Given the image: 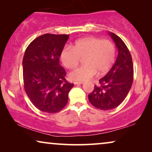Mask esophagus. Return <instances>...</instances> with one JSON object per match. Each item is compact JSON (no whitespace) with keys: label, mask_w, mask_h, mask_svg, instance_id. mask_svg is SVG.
<instances>
[{"label":"esophagus","mask_w":152,"mask_h":152,"mask_svg":"<svg viewBox=\"0 0 152 152\" xmlns=\"http://www.w3.org/2000/svg\"><path fill=\"white\" fill-rule=\"evenodd\" d=\"M74 84H75V85L82 84H84V82H74Z\"/></svg>","instance_id":"esophagus-1"}]
</instances>
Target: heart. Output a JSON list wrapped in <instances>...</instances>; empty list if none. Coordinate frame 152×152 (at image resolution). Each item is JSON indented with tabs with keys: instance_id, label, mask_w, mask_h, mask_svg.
Here are the masks:
<instances>
[{
	"instance_id": "1",
	"label": "heart",
	"mask_w": 152,
	"mask_h": 152,
	"mask_svg": "<svg viewBox=\"0 0 152 152\" xmlns=\"http://www.w3.org/2000/svg\"><path fill=\"white\" fill-rule=\"evenodd\" d=\"M83 57L84 65L69 74L72 81L84 82L97 72L100 75L107 73L115 61V45L111 41L88 37L76 40L71 48L64 47L60 53L61 63L69 70L75 68Z\"/></svg>"
}]
</instances>
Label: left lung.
<instances>
[{"label":"left lung","instance_id":"obj_1","mask_svg":"<svg viewBox=\"0 0 152 152\" xmlns=\"http://www.w3.org/2000/svg\"><path fill=\"white\" fill-rule=\"evenodd\" d=\"M109 34L118 48V57L109 72L99 80V86H95L88 95L91 104L104 111L115 109L123 102L134 80V65L127 47L114 33Z\"/></svg>","mask_w":152,"mask_h":152}]
</instances>
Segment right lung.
Here are the masks:
<instances>
[{"instance_id": "1", "label": "right lung", "mask_w": 152, "mask_h": 152, "mask_svg": "<svg viewBox=\"0 0 152 152\" xmlns=\"http://www.w3.org/2000/svg\"><path fill=\"white\" fill-rule=\"evenodd\" d=\"M68 38V34L41 35L25 52V91L35 107L45 113H57L64 108L74 86L66 81V70L59 64L60 53Z\"/></svg>"}]
</instances>
